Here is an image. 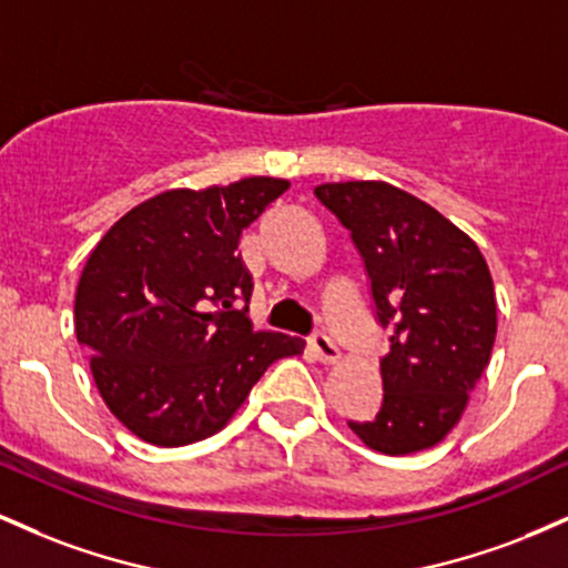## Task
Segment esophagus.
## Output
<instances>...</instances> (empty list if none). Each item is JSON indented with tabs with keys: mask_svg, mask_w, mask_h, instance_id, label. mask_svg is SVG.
I'll use <instances>...</instances> for the list:
<instances>
[{
	"mask_svg": "<svg viewBox=\"0 0 568 568\" xmlns=\"http://www.w3.org/2000/svg\"><path fill=\"white\" fill-rule=\"evenodd\" d=\"M310 349L315 352V357L321 363H334L338 357V349L334 344V338H331L325 331H315V334L310 336Z\"/></svg>",
	"mask_w": 568,
	"mask_h": 568,
	"instance_id": "esophagus-1",
	"label": "esophagus"
}]
</instances>
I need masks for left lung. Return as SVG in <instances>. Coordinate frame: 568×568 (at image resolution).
Instances as JSON below:
<instances>
[{
  "instance_id": "8db88e82",
  "label": "left lung",
  "mask_w": 568,
  "mask_h": 568,
  "mask_svg": "<svg viewBox=\"0 0 568 568\" xmlns=\"http://www.w3.org/2000/svg\"><path fill=\"white\" fill-rule=\"evenodd\" d=\"M315 197L349 232L374 315L389 331L382 406L347 422L374 452L435 446L459 422L497 336V298L478 245L427 202L384 181L323 184Z\"/></svg>"
}]
</instances>
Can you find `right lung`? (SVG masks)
I'll list each match as a JSON object with an SVG mask.
<instances>
[{
	"label": "right lung",
	"mask_w": 568,
	"mask_h": 568,
	"mask_svg": "<svg viewBox=\"0 0 568 568\" xmlns=\"http://www.w3.org/2000/svg\"><path fill=\"white\" fill-rule=\"evenodd\" d=\"M288 189L243 179L205 192L173 189L103 234L74 298L77 342L116 419L154 446L219 433L251 387L302 338L253 334V280L240 234Z\"/></svg>",
	"instance_id": "obj_1"
}]
</instances>
